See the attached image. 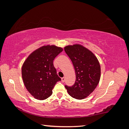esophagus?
Here are the masks:
<instances>
[{
	"label": "esophagus",
	"mask_w": 129,
	"mask_h": 129,
	"mask_svg": "<svg viewBox=\"0 0 129 129\" xmlns=\"http://www.w3.org/2000/svg\"><path fill=\"white\" fill-rule=\"evenodd\" d=\"M61 81H62V82H65V77L61 78Z\"/></svg>",
	"instance_id": "obj_1"
}]
</instances>
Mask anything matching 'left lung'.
<instances>
[{
	"label": "left lung",
	"mask_w": 129,
	"mask_h": 129,
	"mask_svg": "<svg viewBox=\"0 0 129 129\" xmlns=\"http://www.w3.org/2000/svg\"><path fill=\"white\" fill-rule=\"evenodd\" d=\"M64 51L73 63L76 76L73 85H65V88L74 99H84L99 84L101 76L100 63L94 54L82 45H68Z\"/></svg>",
	"instance_id": "8db88e82"
}]
</instances>
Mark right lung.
<instances>
[{"label":"right lung","instance_id":"obj_1","mask_svg":"<svg viewBox=\"0 0 129 129\" xmlns=\"http://www.w3.org/2000/svg\"><path fill=\"white\" fill-rule=\"evenodd\" d=\"M62 49L55 45L40 48L30 54L21 69L22 78L26 89L36 99L44 100L52 95L58 77L53 60Z\"/></svg>","mask_w":129,"mask_h":129}]
</instances>
